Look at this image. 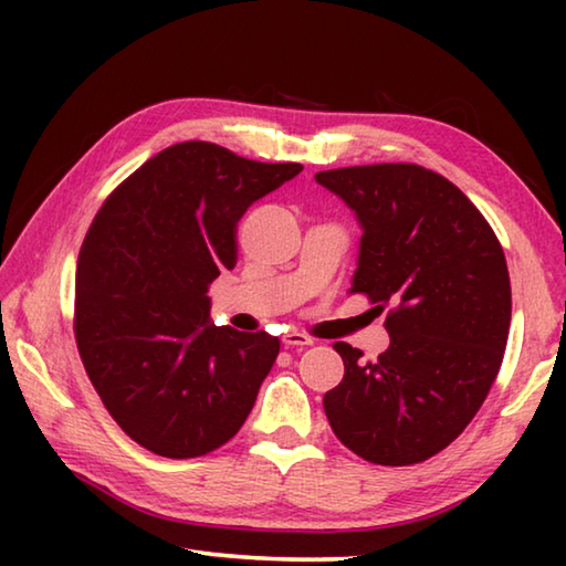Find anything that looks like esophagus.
Instances as JSON below:
<instances>
[{
    "label": "esophagus",
    "mask_w": 566,
    "mask_h": 566,
    "mask_svg": "<svg viewBox=\"0 0 566 566\" xmlns=\"http://www.w3.org/2000/svg\"><path fill=\"white\" fill-rule=\"evenodd\" d=\"M282 344L286 349H304V347H310V344H314V339L306 337V334H302V332H290L282 337Z\"/></svg>",
    "instance_id": "1"
}]
</instances>
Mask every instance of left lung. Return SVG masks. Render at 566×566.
<instances>
[{
  "mask_svg": "<svg viewBox=\"0 0 566 566\" xmlns=\"http://www.w3.org/2000/svg\"><path fill=\"white\" fill-rule=\"evenodd\" d=\"M359 219L352 294L389 306L375 361L347 342L344 379L324 395L332 432L371 464L407 467L449 447L500 375L512 319L502 244L452 181L419 165L317 171Z\"/></svg>",
  "mask_w": 566,
  "mask_h": 566,
  "instance_id": "obj_1",
  "label": "left lung"
}]
</instances>
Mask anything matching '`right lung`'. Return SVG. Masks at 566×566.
<instances>
[{"mask_svg":"<svg viewBox=\"0 0 566 566\" xmlns=\"http://www.w3.org/2000/svg\"><path fill=\"white\" fill-rule=\"evenodd\" d=\"M300 171L181 142L94 217L76 262V349L112 419L149 452L209 454L252 411L280 339L214 327L207 290L234 270L242 214Z\"/></svg>","mask_w":566,"mask_h":566,"instance_id":"right-lung-1","label":"right lung"}]
</instances>
